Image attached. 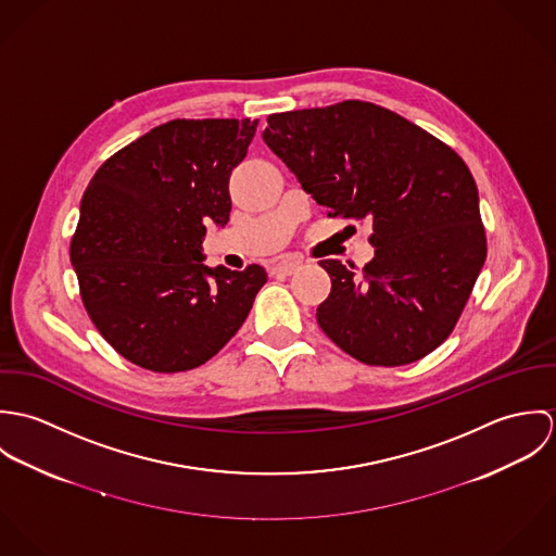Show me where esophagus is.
Instances as JSON below:
<instances>
[{
    "label": "esophagus",
    "instance_id": "esophagus-1",
    "mask_svg": "<svg viewBox=\"0 0 556 556\" xmlns=\"http://www.w3.org/2000/svg\"><path fill=\"white\" fill-rule=\"evenodd\" d=\"M302 267V261L298 258H285V261H278L269 267L271 274H285V276H291L293 271H298Z\"/></svg>",
    "mask_w": 556,
    "mask_h": 556
}]
</instances>
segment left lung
<instances>
[{
    "label": "left lung",
    "mask_w": 556,
    "mask_h": 556,
    "mask_svg": "<svg viewBox=\"0 0 556 556\" xmlns=\"http://www.w3.org/2000/svg\"><path fill=\"white\" fill-rule=\"evenodd\" d=\"M329 216L368 218L375 256L359 274L338 258L320 329L370 366L426 357L454 329L485 261L476 179L452 148L362 100L274 113L263 132Z\"/></svg>",
    "instance_id": "left-lung-1"
}]
</instances>
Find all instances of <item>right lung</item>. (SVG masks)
<instances>
[{
    "instance_id": "right-lung-1",
    "label": "right lung",
    "mask_w": 556,
    "mask_h": 556,
    "mask_svg": "<svg viewBox=\"0 0 556 556\" xmlns=\"http://www.w3.org/2000/svg\"><path fill=\"white\" fill-rule=\"evenodd\" d=\"M256 119H173L106 160L83 199L71 261L85 311L128 362L184 372L214 357L267 282L261 265L207 267V225L231 214V170Z\"/></svg>"
}]
</instances>
